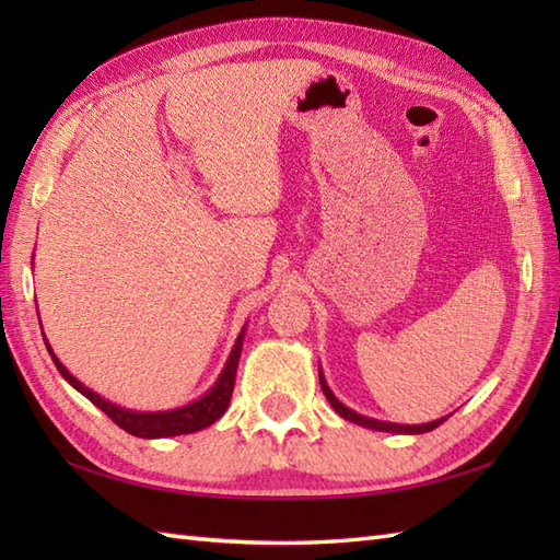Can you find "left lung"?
<instances>
[{
    "label": "left lung",
    "mask_w": 560,
    "mask_h": 560,
    "mask_svg": "<svg viewBox=\"0 0 560 560\" xmlns=\"http://www.w3.org/2000/svg\"><path fill=\"white\" fill-rule=\"evenodd\" d=\"M319 385H323V392H325L327 401L331 404V409H335L339 416H343V419H347V421H353V423L365 425V428H373V431H387V433H411V435H413V433H428V431H433V428H438L440 423L445 421V419H440V421H431V423H423V425H399V423H385V421L365 419V416H361V413H355V411H351V409L343 407V404H341L335 395H331V389L327 387L323 373H319Z\"/></svg>",
    "instance_id": "left-lung-1"
}]
</instances>
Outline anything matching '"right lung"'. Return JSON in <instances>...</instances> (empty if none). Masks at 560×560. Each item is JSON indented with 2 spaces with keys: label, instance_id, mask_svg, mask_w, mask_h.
Wrapping results in <instances>:
<instances>
[{
  "label": "right lung",
  "instance_id": "obj_1",
  "mask_svg": "<svg viewBox=\"0 0 560 560\" xmlns=\"http://www.w3.org/2000/svg\"><path fill=\"white\" fill-rule=\"evenodd\" d=\"M45 339V337H43ZM47 351H50L52 361L57 365V371L62 373V377L67 380V383L79 389L83 397L91 399L93 404L101 411L108 413V419L113 423H117L122 428V431L132 433L137 438H171V435H185V433H195V431H201V428L211 425L217 419H221L223 411L229 409V401H231V395H233V387H235V373H237V361H241V351H243V335L237 337L235 347L231 351V359L229 363H225L223 373L219 377V383L211 387L209 395H205L201 399L187 404V407L183 409H173V411H156V413H144V411H127V409H120L115 407V404L105 401L103 397H98L96 392H91L89 387H83L79 380L71 375L67 368L57 361V355L52 353L50 343L45 341Z\"/></svg>",
  "mask_w": 560,
  "mask_h": 560
}]
</instances>
